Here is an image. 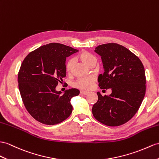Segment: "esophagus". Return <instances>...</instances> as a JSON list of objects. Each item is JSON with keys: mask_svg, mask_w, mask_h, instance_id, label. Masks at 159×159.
I'll list each match as a JSON object with an SVG mask.
<instances>
[{"mask_svg": "<svg viewBox=\"0 0 159 159\" xmlns=\"http://www.w3.org/2000/svg\"><path fill=\"white\" fill-rule=\"evenodd\" d=\"M81 92V94H84V95H87V94H88L89 93V92H87V91H83V90H82L80 92Z\"/></svg>", "mask_w": 159, "mask_h": 159, "instance_id": "esophagus-1", "label": "esophagus"}]
</instances>
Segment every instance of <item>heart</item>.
<instances>
[{
	"mask_svg": "<svg viewBox=\"0 0 159 159\" xmlns=\"http://www.w3.org/2000/svg\"><path fill=\"white\" fill-rule=\"evenodd\" d=\"M77 58L80 61L84 62V63L89 65V66L95 63V57L91 53L87 51H83L80 52L78 56H77ZM73 64H74V60L73 59H69L67 61L66 64H65V69H66V71L68 73L71 71ZM94 81L95 77L94 76L80 77V78L75 82L74 86L80 89H83V90H90L93 86Z\"/></svg>",
	"mask_w": 159,
	"mask_h": 159,
	"instance_id": "b5f03b06",
	"label": "heart"
}]
</instances>
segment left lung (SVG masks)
<instances>
[{
	"label": "left lung",
	"mask_w": 159,
	"mask_h": 159,
	"mask_svg": "<svg viewBox=\"0 0 159 159\" xmlns=\"http://www.w3.org/2000/svg\"><path fill=\"white\" fill-rule=\"evenodd\" d=\"M101 57L104 73L98 77L101 89L111 88L109 96L99 92L92 107L94 118L104 125L119 126L132 118L146 93L144 65L140 59L124 46L116 43L99 45L94 50Z\"/></svg>",
	"instance_id": "8db88e82"
}]
</instances>
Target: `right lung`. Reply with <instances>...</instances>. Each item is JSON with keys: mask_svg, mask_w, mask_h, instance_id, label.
<instances>
[{"mask_svg": "<svg viewBox=\"0 0 159 159\" xmlns=\"http://www.w3.org/2000/svg\"><path fill=\"white\" fill-rule=\"evenodd\" d=\"M77 51L50 43L30 52L23 61L18 73L19 92L25 109L36 121L56 125L71 114V99L79 95L80 90L71 88L61 94L56 87L66 76L67 57Z\"/></svg>", "mask_w": 159, "mask_h": 159, "instance_id": "obj_1", "label": "right lung"}]
</instances>
